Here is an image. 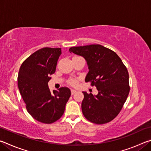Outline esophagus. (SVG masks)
Segmentation results:
<instances>
[{
  "label": "esophagus",
  "mask_w": 151,
  "mask_h": 151,
  "mask_svg": "<svg viewBox=\"0 0 151 151\" xmlns=\"http://www.w3.org/2000/svg\"><path fill=\"white\" fill-rule=\"evenodd\" d=\"M76 93H77V91H76V90H74V89H72V90H71V94H74Z\"/></svg>",
  "instance_id": "1"
}]
</instances>
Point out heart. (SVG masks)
<instances>
[{
	"label": "heart",
	"instance_id": "1",
	"mask_svg": "<svg viewBox=\"0 0 151 151\" xmlns=\"http://www.w3.org/2000/svg\"><path fill=\"white\" fill-rule=\"evenodd\" d=\"M70 84L71 85L76 86V85H77V81H76V80H72L70 81Z\"/></svg>",
	"mask_w": 151,
	"mask_h": 151
}]
</instances>
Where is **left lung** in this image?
Returning <instances> with one entry per match:
<instances>
[{
  "mask_svg": "<svg viewBox=\"0 0 151 151\" xmlns=\"http://www.w3.org/2000/svg\"><path fill=\"white\" fill-rule=\"evenodd\" d=\"M69 52L86 60L89 71L85 82H91L99 91L96 95L83 92V115L98 124L111 121L121 111L129 93L126 66L114 51L101 45L71 47Z\"/></svg>",
  "mask_w": 151,
  "mask_h": 151,
  "instance_id": "1",
  "label": "left lung"
}]
</instances>
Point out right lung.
<instances>
[{
  "mask_svg": "<svg viewBox=\"0 0 151 151\" xmlns=\"http://www.w3.org/2000/svg\"><path fill=\"white\" fill-rule=\"evenodd\" d=\"M60 48H43L25 60L18 75V86L29 113L35 120L50 124L59 119L71 95L67 87L50 91L48 83L55 73Z\"/></svg>",
  "mask_w": 151,
  "mask_h": 151,
  "instance_id": "obj_1",
  "label": "right lung"
}]
</instances>
